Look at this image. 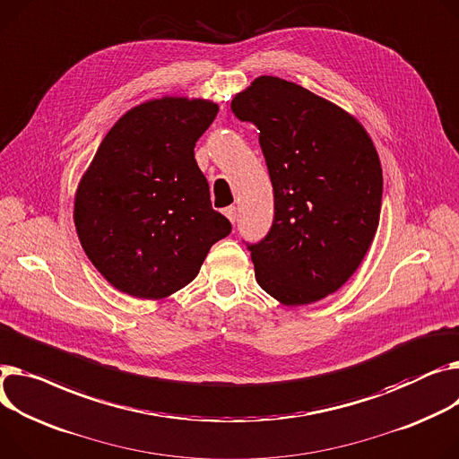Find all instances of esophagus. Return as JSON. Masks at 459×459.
I'll return each instance as SVG.
<instances>
[{"label": "esophagus", "instance_id": "esophagus-1", "mask_svg": "<svg viewBox=\"0 0 459 459\" xmlns=\"http://www.w3.org/2000/svg\"><path fill=\"white\" fill-rule=\"evenodd\" d=\"M223 213H225V216L229 218V221H230V223H236V220H238L236 206H227V208L223 210Z\"/></svg>", "mask_w": 459, "mask_h": 459}]
</instances>
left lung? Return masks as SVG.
I'll return each mask as SVG.
<instances>
[{"instance_id": "1", "label": "left lung", "mask_w": 459, "mask_h": 459, "mask_svg": "<svg viewBox=\"0 0 459 459\" xmlns=\"http://www.w3.org/2000/svg\"><path fill=\"white\" fill-rule=\"evenodd\" d=\"M230 108L258 129L273 185L271 229L247 243L256 282L288 307L340 290L380 221L382 166L369 134L340 107L271 75Z\"/></svg>"}]
</instances>
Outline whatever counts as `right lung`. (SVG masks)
Here are the masks:
<instances>
[{
	"label": "right lung",
	"mask_w": 459,
	"mask_h": 459,
	"mask_svg": "<svg viewBox=\"0 0 459 459\" xmlns=\"http://www.w3.org/2000/svg\"><path fill=\"white\" fill-rule=\"evenodd\" d=\"M203 100L147 101L103 138L75 195L81 246L103 277L138 299L190 284L232 225L212 208L195 142L218 116Z\"/></svg>",
	"instance_id": "add662e5"
}]
</instances>
